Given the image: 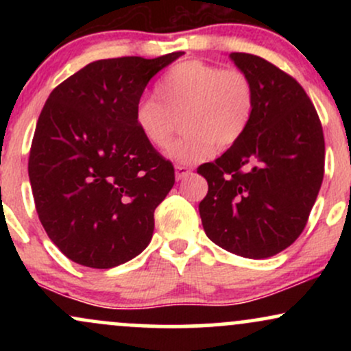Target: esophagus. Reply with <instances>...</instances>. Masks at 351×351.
<instances>
[{
	"label": "esophagus",
	"mask_w": 351,
	"mask_h": 351,
	"mask_svg": "<svg viewBox=\"0 0 351 351\" xmlns=\"http://www.w3.org/2000/svg\"><path fill=\"white\" fill-rule=\"evenodd\" d=\"M175 175H176V180H183L184 176L191 175V168L184 167V165H176V167H175Z\"/></svg>",
	"instance_id": "obj_1"
}]
</instances>
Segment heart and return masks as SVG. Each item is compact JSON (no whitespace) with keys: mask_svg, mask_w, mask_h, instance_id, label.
Instances as JSON below:
<instances>
[{"mask_svg":"<svg viewBox=\"0 0 351 351\" xmlns=\"http://www.w3.org/2000/svg\"><path fill=\"white\" fill-rule=\"evenodd\" d=\"M256 112V87L244 71L193 59L173 66L155 84V99H140L135 125L150 147H167L181 123L183 135L168 148L180 163H199L226 150L247 132Z\"/></svg>","mask_w":351,"mask_h":351,"instance_id":"obj_1","label":"heart"}]
</instances>
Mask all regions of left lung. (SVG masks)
I'll use <instances>...</instances> for the list:
<instances>
[{"label":"left lung","mask_w":351,"mask_h":351,"mask_svg":"<svg viewBox=\"0 0 351 351\" xmlns=\"http://www.w3.org/2000/svg\"><path fill=\"white\" fill-rule=\"evenodd\" d=\"M231 59L256 87L247 132L198 173L208 181L199 203L204 232L226 251L264 259L304 231L325 170L320 119L304 87L259 56Z\"/></svg>","instance_id":"left-lung-1"}]
</instances>
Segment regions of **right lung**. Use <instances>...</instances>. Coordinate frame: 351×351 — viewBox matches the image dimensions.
Returning <instances> with one entry per match:
<instances>
[{"label":"right lung","instance_id":"add662e5","mask_svg":"<svg viewBox=\"0 0 351 351\" xmlns=\"http://www.w3.org/2000/svg\"><path fill=\"white\" fill-rule=\"evenodd\" d=\"M181 54L95 60L44 104L27 171L43 228L74 263L110 269L150 244L175 168L145 142L135 106L148 80Z\"/></svg>","mask_w":351,"mask_h":351}]
</instances>
